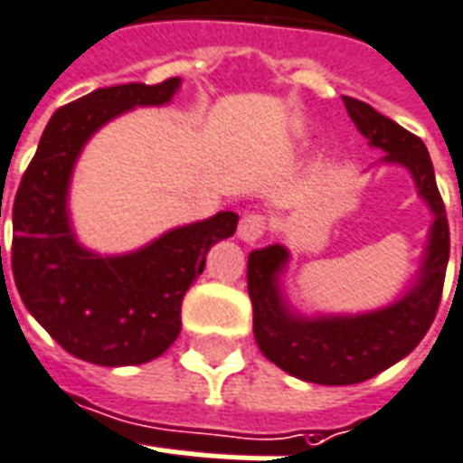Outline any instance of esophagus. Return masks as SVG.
Wrapping results in <instances>:
<instances>
[{"instance_id":"obj_1","label":"esophagus","mask_w":463,"mask_h":463,"mask_svg":"<svg viewBox=\"0 0 463 463\" xmlns=\"http://www.w3.org/2000/svg\"><path fill=\"white\" fill-rule=\"evenodd\" d=\"M266 228H269V223H266L264 213H244L238 225V238L244 242H257V240L264 238Z\"/></svg>"}]
</instances>
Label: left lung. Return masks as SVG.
Listing matches in <instances>:
<instances>
[{"label":"left lung","mask_w":463,"mask_h":463,"mask_svg":"<svg viewBox=\"0 0 463 463\" xmlns=\"http://www.w3.org/2000/svg\"><path fill=\"white\" fill-rule=\"evenodd\" d=\"M342 101L368 145L385 152L383 161L402 164L411 171L419 194L433 209L435 221L414 288L385 309L356 317L302 318L292 314L278 283L290 259L288 250L283 244H270L251 251L247 290L259 349L278 368L318 385L364 383L404 359L423 340L438 314L449 261V225L426 145L366 101L354 97H342Z\"/></svg>","instance_id":"1"}]
</instances>
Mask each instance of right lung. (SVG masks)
Returning a JSON list of instances; mask_svg holds the SVG:
<instances>
[{"label":"right lung","mask_w":463,"mask_h":463,"mask_svg":"<svg viewBox=\"0 0 463 463\" xmlns=\"http://www.w3.org/2000/svg\"><path fill=\"white\" fill-rule=\"evenodd\" d=\"M180 78L101 88L56 109L14 199L11 270L25 309L69 354L97 366H135L161 356L180 333V304L206 254L238 228L221 212L173 228L123 257L78 244L69 221L75 159L101 126L133 107L171 101Z\"/></svg>","instance_id":"1"}]
</instances>
